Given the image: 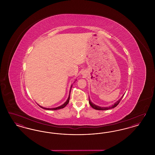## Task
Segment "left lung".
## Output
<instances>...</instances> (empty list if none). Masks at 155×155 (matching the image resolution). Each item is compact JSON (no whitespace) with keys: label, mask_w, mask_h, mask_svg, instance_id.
Returning a JSON list of instances; mask_svg holds the SVG:
<instances>
[{"label":"left lung","mask_w":155,"mask_h":155,"mask_svg":"<svg viewBox=\"0 0 155 155\" xmlns=\"http://www.w3.org/2000/svg\"><path fill=\"white\" fill-rule=\"evenodd\" d=\"M124 95L123 96H121L120 97V99H118V101H117L116 102L114 103V104H113L111 106H109V107H101V106H97L96 104H95L94 103H92L89 98V103L90 104V106L94 108V109L95 110H109V109H113V108H114L115 107H116L118 104V103H120V101L121 100V99L123 98V97L124 96Z\"/></svg>","instance_id":"1"}]
</instances>
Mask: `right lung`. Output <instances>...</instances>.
Instances as JSON below:
<instances>
[{"label": "right lung", "instance_id": "right-lung-1", "mask_svg": "<svg viewBox=\"0 0 155 155\" xmlns=\"http://www.w3.org/2000/svg\"><path fill=\"white\" fill-rule=\"evenodd\" d=\"M72 85L71 86V88H70V94H69V95H68V99H67L66 101L64 102V103H63L62 105H61V106H58V107H54V108H46V107H42V106H39V104H38V105H39L41 107H42V109H46V110H59V109H60L64 108V107L66 106L67 104L68 103V102H69L70 97V92H71V87H72Z\"/></svg>", "mask_w": 155, "mask_h": 155}]
</instances>
